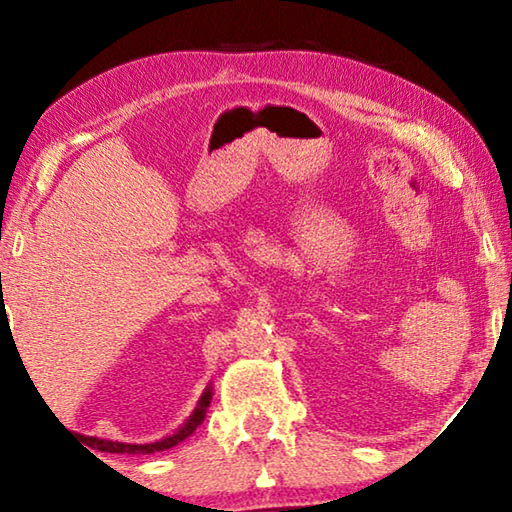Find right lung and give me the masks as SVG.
<instances>
[{"label": "right lung", "mask_w": 512, "mask_h": 512, "mask_svg": "<svg viewBox=\"0 0 512 512\" xmlns=\"http://www.w3.org/2000/svg\"><path fill=\"white\" fill-rule=\"evenodd\" d=\"M210 402H212V393H210V388H207L201 400H198V406L194 409V413L189 415V420L176 433H173V436L160 440V443L128 445V443H112V440H97V438H92V440H94V445L99 447V452H110V454H153V452H162V449L176 447L178 443H183L187 436H192L194 429L203 422L205 411H207V406H210Z\"/></svg>", "instance_id": "right-lung-1"}]
</instances>
